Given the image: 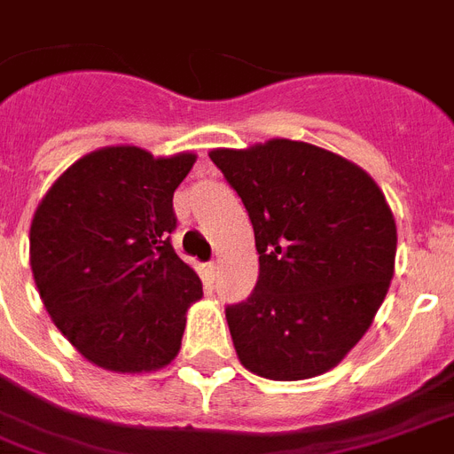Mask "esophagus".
<instances>
[{"label":"esophagus","instance_id":"esophagus-1","mask_svg":"<svg viewBox=\"0 0 454 454\" xmlns=\"http://www.w3.org/2000/svg\"><path fill=\"white\" fill-rule=\"evenodd\" d=\"M207 273H209V278H212V280H214V278L219 276V263H216V262L207 263Z\"/></svg>","mask_w":454,"mask_h":454}]
</instances>
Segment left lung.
I'll use <instances>...</instances> for the list:
<instances>
[{
  "mask_svg": "<svg viewBox=\"0 0 454 454\" xmlns=\"http://www.w3.org/2000/svg\"><path fill=\"white\" fill-rule=\"evenodd\" d=\"M247 209L259 280L226 309L238 358L276 381L317 377L358 344L394 278L395 221L358 164L273 138L209 153Z\"/></svg>",
  "mask_w": 454,
  "mask_h": 454,
  "instance_id": "1",
  "label": "left lung"
}]
</instances>
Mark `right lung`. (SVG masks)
<instances>
[{
    "label": "right lung",
    "mask_w": 454,
    "mask_h": 454,
    "mask_svg": "<svg viewBox=\"0 0 454 454\" xmlns=\"http://www.w3.org/2000/svg\"><path fill=\"white\" fill-rule=\"evenodd\" d=\"M192 153L108 145L70 164L32 216L30 266L63 337L110 372H153L181 348L198 273L169 242Z\"/></svg>",
    "instance_id": "add662e5"
}]
</instances>
